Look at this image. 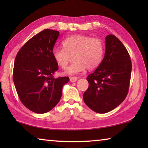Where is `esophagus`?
<instances>
[{
	"instance_id": "1",
	"label": "esophagus",
	"mask_w": 148,
	"mask_h": 148,
	"mask_svg": "<svg viewBox=\"0 0 148 148\" xmlns=\"http://www.w3.org/2000/svg\"><path fill=\"white\" fill-rule=\"evenodd\" d=\"M77 79V77H70V81L71 82H76Z\"/></svg>"
}]
</instances>
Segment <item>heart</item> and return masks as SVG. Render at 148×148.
I'll return each instance as SVG.
<instances>
[{"instance_id": "1", "label": "heart", "mask_w": 148, "mask_h": 148, "mask_svg": "<svg viewBox=\"0 0 148 148\" xmlns=\"http://www.w3.org/2000/svg\"><path fill=\"white\" fill-rule=\"evenodd\" d=\"M63 49L55 48L52 51L55 61L61 69L66 68L72 57L74 62L65 72L76 74L96 69L101 64L104 54V45L101 40L82 34L73 35L62 42Z\"/></svg>"}]
</instances>
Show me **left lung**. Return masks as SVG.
Segmentation results:
<instances>
[{
	"instance_id": "8db88e82",
	"label": "left lung",
	"mask_w": 148,
	"mask_h": 148,
	"mask_svg": "<svg viewBox=\"0 0 148 148\" xmlns=\"http://www.w3.org/2000/svg\"><path fill=\"white\" fill-rule=\"evenodd\" d=\"M104 57L93 73L87 77L89 87L85 103L97 113H107L119 106L129 91L132 63L126 47L116 36L105 38Z\"/></svg>"
}]
</instances>
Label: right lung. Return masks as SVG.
<instances>
[{"instance_id":"right-lung-1","label":"right lung","mask_w":148,"mask_h":148,"mask_svg":"<svg viewBox=\"0 0 148 148\" xmlns=\"http://www.w3.org/2000/svg\"><path fill=\"white\" fill-rule=\"evenodd\" d=\"M59 32L44 29L25 44L15 59L13 80L20 101L29 110L44 114L56 106L69 77L55 78L59 66L52 51Z\"/></svg>"}]
</instances>
